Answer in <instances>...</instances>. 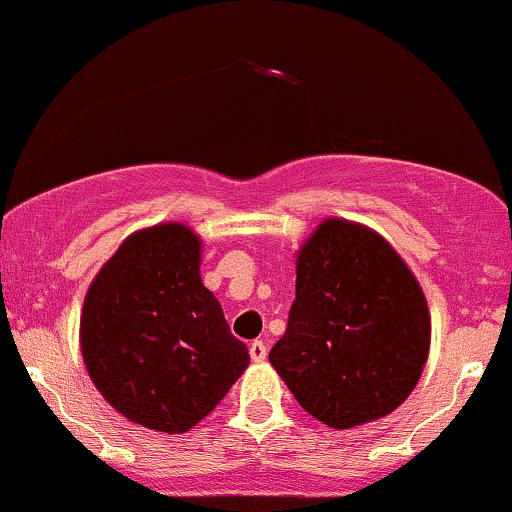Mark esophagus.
Masks as SVG:
<instances>
[{
    "instance_id": "esophagus-1",
    "label": "esophagus",
    "mask_w": 512,
    "mask_h": 512,
    "mask_svg": "<svg viewBox=\"0 0 512 512\" xmlns=\"http://www.w3.org/2000/svg\"><path fill=\"white\" fill-rule=\"evenodd\" d=\"M249 354H251V361H258V364H261V361H266V356H268V349H266V344L263 342H251L249 344Z\"/></svg>"
}]
</instances>
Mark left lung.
I'll return each instance as SVG.
<instances>
[{
	"instance_id": "left-lung-1",
	"label": "left lung",
	"mask_w": 512,
	"mask_h": 512,
	"mask_svg": "<svg viewBox=\"0 0 512 512\" xmlns=\"http://www.w3.org/2000/svg\"><path fill=\"white\" fill-rule=\"evenodd\" d=\"M430 329L425 293L393 246L364 224L329 217L298 251L288 327L268 359L302 410L349 430L408 398Z\"/></svg>"
}]
</instances>
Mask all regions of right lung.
<instances>
[{
    "instance_id": "1",
    "label": "right lung",
    "mask_w": 512,
    "mask_h": 512,
    "mask_svg": "<svg viewBox=\"0 0 512 512\" xmlns=\"http://www.w3.org/2000/svg\"><path fill=\"white\" fill-rule=\"evenodd\" d=\"M200 249V236L180 222L134 232L82 305L80 349L92 383L148 430L188 432L249 366V349L202 285Z\"/></svg>"
}]
</instances>
